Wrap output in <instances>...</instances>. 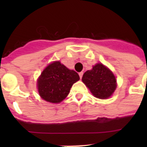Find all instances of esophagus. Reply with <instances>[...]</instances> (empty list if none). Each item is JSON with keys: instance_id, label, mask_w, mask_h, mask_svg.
Returning a JSON list of instances; mask_svg holds the SVG:
<instances>
[{"instance_id": "esophagus-1", "label": "esophagus", "mask_w": 147, "mask_h": 147, "mask_svg": "<svg viewBox=\"0 0 147 147\" xmlns=\"http://www.w3.org/2000/svg\"><path fill=\"white\" fill-rule=\"evenodd\" d=\"M79 75H80V79H82V75H83V72H81L79 73Z\"/></svg>"}]
</instances>
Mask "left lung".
<instances>
[{"label":"left lung","instance_id":"left-lung-1","mask_svg":"<svg viewBox=\"0 0 147 147\" xmlns=\"http://www.w3.org/2000/svg\"><path fill=\"white\" fill-rule=\"evenodd\" d=\"M82 80L93 95L99 99H107L117 87L114 74L101 63L95 65L91 70L84 72Z\"/></svg>","mask_w":147,"mask_h":147}]
</instances>
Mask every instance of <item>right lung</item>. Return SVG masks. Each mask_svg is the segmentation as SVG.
Masks as SVG:
<instances>
[{
	"label": "right lung",
	"mask_w": 147,
	"mask_h": 147,
	"mask_svg": "<svg viewBox=\"0 0 147 147\" xmlns=\"http://www.w3.org/2000/svg\"><path fill=\"white\" fill-rule=\"evenodd\" d=\"M80 80L75 71L59 61L51 63L42 71L38 80L39 94L45 101L59 103L68 95L72 84Z\"/></svg>",
	"instance_id": "1"
}]
</instances>
